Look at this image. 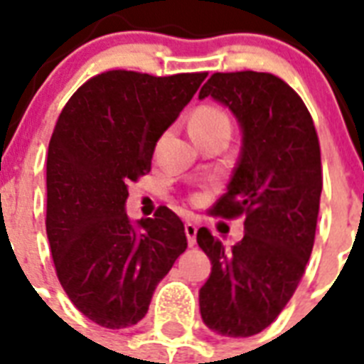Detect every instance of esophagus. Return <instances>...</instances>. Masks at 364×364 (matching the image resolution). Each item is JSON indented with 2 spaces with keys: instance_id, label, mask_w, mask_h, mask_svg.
Wrapping results in <instances>:
<instances>
[{
  "instance_id": "esophagus-1",
  "label": "esophagus",
  "mask_w": 364,
  "mask_h": 364,
  "mask_svg": "<svg viewBox=\"0 0 364 364\" xmlns=\"http://www.w3.org/2000/svg\"><path fill=\"white\" fill-rule=\"evenodd\" d=\"M196 232H198V227L194 223H185V234H187L188 245H194L196 243Z\"/></svg>"
}]
</instances>
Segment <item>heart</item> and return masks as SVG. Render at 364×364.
Returning <instances> with one entry per match:
<instances>
[{
  "label": "heart",
  "instance_id": "1",
  "mask_svg": "<svg viewBox=\"0 0 364 364\" xmlns=\"http://www.w3.org/2000/svg\"><path fill=\"white\" fill-rule=\"evenodd\" d=\"M232 121L227 111L219 105H200L191 117V132L193 136L198 134H211V132H230Z\"/></svg>",
  "mask_w": 364,
  "mask_h": 364
}]
</instances>
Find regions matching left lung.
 Returning <instances> with one entry per match:
<instances>
[{
	"mask_svg": "<svg viewBox=\"0 0 364 364\" xmlns=\"http://www.w3.org/2000/svg\"><path fill=\"white\" fill-rule=\"evenodd\" d=\"M208 96L242 126L238 164L211 215H243L245 234L230 249L208 228L196 234L213 264L200 289V314L217 334L245 338L282 314L304 276L323 188L321 149L310 111L279 77L213 73L198 98Z\"/></svg>",
	"mask_w": 364,
	"mask_h": 364,
	"instance_id": "obj_1",
	"label": "left lung"
}]
</instances>
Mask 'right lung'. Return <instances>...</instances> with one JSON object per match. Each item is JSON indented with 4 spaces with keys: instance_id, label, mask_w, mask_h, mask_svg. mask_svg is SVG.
Instances as JSON below:
<instances>
[{
    "instance_id": "obj_1",
    "label": "right lung",
    "mask_w": 364,
    "mask_h": 364,
    "mask_svg": "<svg viewBox=\"0 0 364 364\" xmlns=\"http://www.w3.org/2000/svg\"><path fill=\"white\" fill-rule=\"evenodd\" d=\"M208 73L154 77L111 70L88 79L60 113L47 154V236L77 310L105 328L141 321L159 282L187 249L166 205L153 219L124 211L128 183L151 171L154 145Z\"/></svg>"
}]
</instances>
